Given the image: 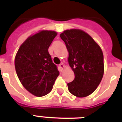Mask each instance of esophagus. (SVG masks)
<instances>
[{
	"instance_id": "1",
	"label": "esophagus",
	"mask_w": 122,
	"mask_h": 122,
	"mask_svg": "<svg viewBox=\"0 0 122 122\" xmlns=\"http://www.w3.org/2000/svg\"><path fill=\"white\" fill-rule=\"evenodd\" d=\"M65 68V65H63V63H61V64H60V65H59V68L61 69V70H63V68Z\"/></svg>"
}]
</instances>
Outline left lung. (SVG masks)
Segmentation results:
<instances>
[{
	"mask_svg": "<svg viewBox=\"0 0 122 122\" xmlns=\"http://www.w3.org/2000/svg\"><path fill=\"white\" fill-rule=\"evenodd\" d=\"M60 37L68 51L69 65L75 73L74 80L67 84L68 91L78 97L89 96L97 89L104 74L102 50L80 30H65Z\"/></svg>",
	"mask_w": 122,
	"mask_h": 122,
	"instance_id": "obj_1",
	"label": "left lung"
}]
</instances>
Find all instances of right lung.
<instances>
[{"label":"right lung","instance_id":"obj_1","mask_svg":"<svg viewBox=\"0 0 122 122\" xmlns=\"http://www.w3.org/2000/svg\"><path fill=\"white\" fill-rule=\"evenodd\" d=\"M56 35L54 31L43 30L30 36L20 46L15 57L18 78L23 87L35 96L49 94L59 75L48 51Z\"/></svg>","mask_w":122,"mask_h":122}]
</instances>
